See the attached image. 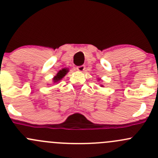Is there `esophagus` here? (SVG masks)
<instances>
[{"label":"esophagus","mask_w":158,"mask_h":158,"mask_svg":"<svg viewBox=\"0 0 158 158\" xmlns=\"http://www.w3.org/2000/svg\"><path fill=\"white\" fill-rule=\"evenodd\" d=\"M85 69V66H84V65H82V66H77V67H76V69L79 72L84 71Z\"/></svg>","instance_id":"obj_1"}]
</instances>
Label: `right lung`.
<instances>
[{"mask_svg": "<svg viewBox=\"0 0 158 158\" xmlns=\"http://www.w3.org/2000/svg\"><path fill=\"white\" fill-rule=\"evenodd\" d=\"M69 72V69H66V68H65V69H63L61 70H60V71L57 73V74L55 76H54V78L52 79V80H53V82L54 83H56V82H60V80H61L62 79H63V77H64L66 75V73Z\"/></svg>", "mask_w": 158, "mask_h": 158, "instance_id": "1", "label": "right lung"}]
</instances>
